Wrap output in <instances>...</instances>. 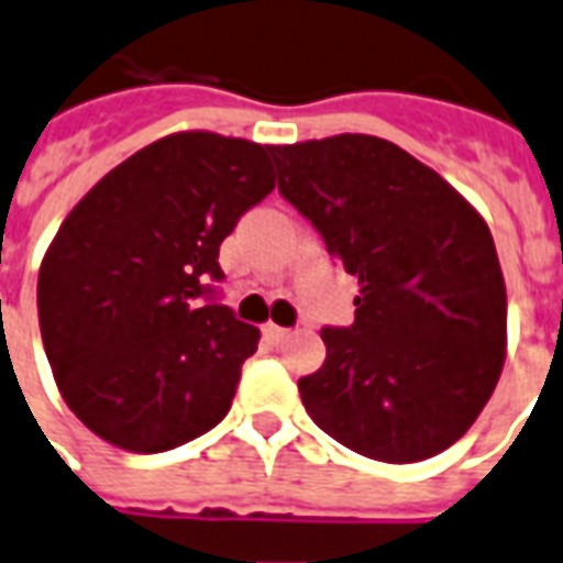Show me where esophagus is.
I'll return each mask as SVG.
<instances>
[{
	"label": "esophagus",
	"instance_id": "34e87169",
	"mask_svg": "<svg viewBox=\"0 0 563 563\" xmlns=\"http://www.w3.org/2000/svg\"><path fill=\"white\" fill-rule=\"evenodd\" d=\"M264 335H266V338H273V341H285V338L290 335V329L276 327V323H266V327H264Z\"/></svg>",
	"mask_w": 563,
	"mask_h": 563
}]
</instances>
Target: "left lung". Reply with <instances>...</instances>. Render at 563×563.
Returning a JSON list of instances; mask_svg holds the SVG:
<instances>
[{
    "instance_id": "obj_1",
    "label": "left lung",
    "mask_w": 563,
    "mask_h": 563,
    "mask_svg": "<svg viewBox=\"0 0 563 563\" xmlns=\"http://www.w3.org/2000/svg\"><path fill=\"white\" fill-rule=\"evenodd\" d=\"M273 159L278 192L362 287L353 327L323 329L327 362L299 379L308 416L362 457H437L505 367L507 290L487 222L386 139L273 145Z\"/></svg>"
}]
</instances>
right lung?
Returning <instances> with one entry per match:
<instances>
[{"label":"right lung","instance_id":"1","mask_svg":"<svg viewBox=\"0 0 563 563\" xmlns=\"http://www.w3.org/2000/svg\"><path fill=\"white\" fill-rule=\"evenodd\" d=\"M273 145L184 130L100 177L41 261L37 320L65 404L109 445L159 454L231 409L257 327L210 297L219 246L276 189Z\"/></svg>","mask_w":563,"mask_h":563}]
</instances>
